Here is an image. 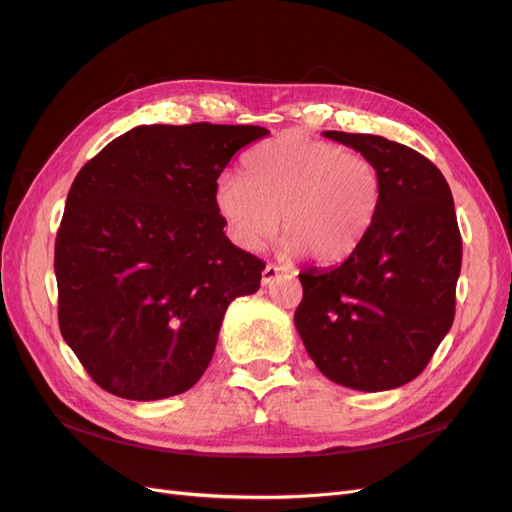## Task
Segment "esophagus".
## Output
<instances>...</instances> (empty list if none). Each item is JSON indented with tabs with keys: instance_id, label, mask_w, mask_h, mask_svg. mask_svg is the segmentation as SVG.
I'll list each match as a JSON object with an SVG mask.
<instances>
[{
	"instance_id": "obj_1",
	"label": "esophagus",
	"mask_w": 512,
	"mask_h": 512,
	"mask_svg": "<svg viewBox=\"0 0 512 512\" xmlns=\"http://www.w3.org/2000/svg\"><path fill=\"white\" fill-rule=\"evenodd\" d=\"M282 275H288V271H286V269H282V267L267 265V267H265V271H262V284L269 286V284H273V282L277 280V277H282Z\"/></svg>"
}]
</instances>
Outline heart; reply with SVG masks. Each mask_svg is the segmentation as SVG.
<instances>
[{
	"instance_id": "b5f03b06",
	"label": "heart",
	"mask_w": 512,
	"mask_h": 512,
	"mask_svg": "<svg viewBox=\"0 0 512 512\" xmlns=\"http://www.w3.org/2000/svg\"><path fill=\"white\" fill-rule=\"evenodd\" d=\"M241 175L222 177L213 194L232 241L256 250L282 222L286 252L318 265H337L359 250L382 200L374 162L299 134L252 147Z\"/></svg>"
}]
</instances>
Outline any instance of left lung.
Wrapping results in <instances>:
<instances>
[{
  "mask_svg": "<svg viewBox=\"0 0 512 512\" xmlns=\"http://www.w3.org/2000/svg\"><path fill=\"white\" fill-rule=\"evenodd\" d=\"M374 162L382 200L359 250L299 273L294 324L329 380L378 393L414 380L455 318L461 235L444 175L421 153L374 134L322 132Z\"/></svg>",
  "mask_w": 512,
  "mask_h": 512,
  "instance_id": "1",
  "label": "left lung"
}]
</instances>
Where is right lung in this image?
<instances>
[{
	"label": "right lung",
	"instance_id": "obj_1",
	"mask_svg": "<svg viewBox=\"0 0 512 512\" xmlns=\"http://www.w3.org/2000/svg\"><path fill=\"white\" fill-rule=\"evenodd\" d=\"M260 126H138L76 175L55 241L59 331L123 399L185 393L205 374L230 301L265 262L224 235L215 185Z\"/></svg>",
	"mask_w": 512,
	"mask_h": 512
}]
</instances>
